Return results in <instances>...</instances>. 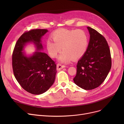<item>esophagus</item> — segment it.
I'll return each instance as SVG.
<instances>
[{"label":"esophagus","mask_w":124,"mask_h":124,"mask_svg":"<svg viewBox=\"0 0 124 124\" xmlns=\"http://www.w3.org/2000/svg\"><path fill=\"white\" fill-rule=\"evenodd\" d=\"M65 67V65H62L61 64L58 63L57 65V70H60L61 69Z\"/></svg>","instance_id":"1"}]
</instances>
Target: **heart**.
<instances>
[{
    "instance_id": "1",
    "label": "heart",
    "mask_w": 124,
    "mask_h": 124,
    "mask_svg": "<svg viewBox=\"0 0 124 124\" xmlns=\"http://www.w3.org/2000/svg\"><path fill=\"white\" fill-rule=\"evenodd\" d=\"M52 40L46 42V48L49 55L55 58L62 48L63 51L59 57L61 62L68 63L73 58L77 59L86 53L88 45V37L86 32L80 29H60L53 32Z\"/></svg>"
}]
</instances>
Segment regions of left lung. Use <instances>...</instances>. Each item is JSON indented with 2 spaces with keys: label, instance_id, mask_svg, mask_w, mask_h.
<instances>
[{
  "label": "left lung",
  "instance_id": "obj_1",
  "mask_svg": "<svg viewBox=\"0 0 124 124\" xmlns=\"http://www.w3.org/2000/svg\"><path fill=\"white\" fill-rule=\"evenodd\" d=\"M90 40L87 49L76 65L73 78L77 86L91 90L99 87L105 81L112 66V59L105 38L95 30L87 27Z\"/></svg>",
  "mask_w": 124,
  "mask_h": 124
}]
</instances>
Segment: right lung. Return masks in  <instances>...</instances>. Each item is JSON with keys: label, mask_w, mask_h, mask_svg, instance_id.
I'll use <instances>...</instances> for the list:
<instances>
[{"label": "right lung", "mask_w": 124, "mask_h": 124, "mask_svg": "<svg viewBox=\"0 0 124 124\" xmlns=\"http://www.w3.org/2000/svg\"><path fill=\"white\" fill-rule=\"evenodd\" d=\"M48 31L32 29L19 38L13 51L12 66L14 75L22 87L33 94L46 92L54 82L57 72L55 62L43 52L37 51L32 56L23 55V48L29 42H34L38 50L43 48L41 39Z\"/></svg>", "instance_id": "1"}]
</instances>
